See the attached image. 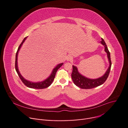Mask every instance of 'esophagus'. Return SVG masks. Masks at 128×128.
Listing matches in <instances>:
<instances>
[{"label":"esophagus","mask_w":128,"mask_h":128,"mask_svg":"<svg viewBox=\"0 0 128 128\" xmlns=\"http://www.w3.org/2000/svg\"><path fill=\"white\" fill-rule=\"evenodd\" d=\"M72 59V57L71 56H69L68 55L67 57H66V60L68 61V60H71Z\"/></svg>","instance_id":"obj_1"}]
</instances>
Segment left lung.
<instances>
[{
	"mask_svg": "<svg viewBox=\"0 0 128 128\" xmlns=\"http://www.w3.org/2000/svg\"><path fill=\"white\" fill-rule=\"evenodd\" d=\"M100 43L104 46V50L107 54L110 64L108 70H106V72L104 73L103 76H102L100 78L96 79L89 78L81 74L78 72V68L76 66H74L73 65L72 66L73 71L71 74L72 79L73 81L74 84L82 89H92L100 86L106 81L112 66L110 52L108 50L106 42H105V41L102 38L101 39Z\"/></svg>",
	"mask_w": 128,
	"mask_h": 128,
	"instance_id": "8db88e82",
	"label": "left lung"
}]
</instances>
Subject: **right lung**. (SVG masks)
Listing matches in <instances>:
<instances>
[{"label": "right lung", "instance_id": "1", "mask_svg": "<svg viewBox=\"0 0 128 128\" xmlns=\"http://www.w3.org/2000/svg\"><path fill=\"white\" fill-rule=\"evenodd\" d=\"M27 36L25 37V38L23 39V40H22L21 44L20 45V46L18 49L17 52L16 53V66H16V71L18 74V76L20 77V78L22 82H23V83L27 87H28L29 88H34V89H44V88H48L52 84V82H53V80L55 78L56 73L57 70L62 66L64 63L62 62V63L57 64L52 71V73L50 74V76L44 80L43 81L39 82H30V81L26 80L23 76H22L19 71L18 68V52L20 51V48L22 47V44H23V43L25 42V41L27 39Z\"/></svg>", "mask_w": 128, "mask_h": 128}]
</instances>
